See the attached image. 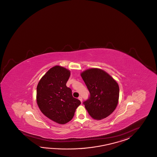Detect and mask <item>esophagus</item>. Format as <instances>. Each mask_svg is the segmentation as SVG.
Instances as JSON below:
<instances>
[{"mask_svg":"<svg viewBox=\"0 0 157 157\" xmlns=\"http://www.w3.org/2000/svg\"><path fill=\"white\" fill-rule=\"evenodd\" d=\"M78 99L79 100H80L81 102H82V100H82V97H81V96H79V98H78Z\"/></svg>","mask_w":157,"mask_h":157,"instance_id":"obj_1","label":"esophagus"}]
</instances>
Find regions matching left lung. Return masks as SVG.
<instances>
[{
    "label": "left lung",
    "mask_w": 157,
    "mask_h": 157,
    "mask_svg": "<svg viewBox=\"0 0 157 157\" xmlns=\"http://www.w3.org/2000/svg\"><path fill=\"white\" fill-rule=\"evenodd\" d=\"M81 77L90 92L83 102L93 119L101 120L115 111L118 104L119 87L116 80L103 70L92 68L81 73Z\"/></svg>",
    "instance_id": "obj_1"
}]
</instances>
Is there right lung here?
Instances as JSON below:
<instances>
[{"label": "right lung", "mask_w": 157, "mask_h": 157, "mask_svg": "<svg viewBox=\"0 0 157 157\" xmlns=\"http://www.w3.org/2000/svg\"><path fill=\"white\" fill-rule=\"evenodd\" d=\"M70 75L69 70L55 66L42 77L37 87L36 100L40 111L59 124H65L73 119L77 107L81 104L66 86Z\"/></svg>", "instance_id": "add662e5"}]
</instances>
